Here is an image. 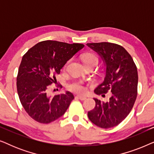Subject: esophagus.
<instances>
[{
	"label": "esophagus",
	"mask_w": 154,
	"mask_h": 154,
	"mask_svg": "<svg viewBox=\"0 0 154 154\" xmlns=\"http://www.w3.org/2000/svg\"><path fill=\"white\" fill-rule=\"evenodd\" d=\"M76 97L78 98V99H79V100H86V97H84V96H81V95H78V96H76Z\"/></svg>",
	"instance_id": "34e87169"
}]
</instances>
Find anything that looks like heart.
<instances>
[{"instance_id": "heart-1", "label": "heart", "mask_w": 154, "mask_h": 154, "mask_svg": "<svg viewBox=\"0 0 154 154\" xmlns=\"http://www.w3.org/2000/svg\"><path fill=\"white\" fill-rule=\"evenodd\" d=\"M82 60L87 66H97L99 63V59L95 54L92 52H87L82 57ZM69 90L77 93L83 94L87 91V88L81 81H76L71 83L69 85Z\"/></svg>"}]
</instances>
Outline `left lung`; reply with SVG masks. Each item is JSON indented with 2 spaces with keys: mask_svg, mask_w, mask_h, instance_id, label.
Returning <instances> with one entry per match:
<instances>
[{
  "mask_svg": "<svg viewBox=\"0 0 154 154\" xmlns=\"http://www.w3.org/2000/svg\"><path fill=\"white\" fill-rule=\"evenodd\" d=\"M87 45L97 52L106 65L104 81L94 92L102 97L111 93L108 102L94 98L95 106L88 111V118L98 127L113 128L128 116L135 102L137 69L132 57L121 45L108 42L87 43Z\"/></svg>",
  "mask_w": 154,
  "mask_h": 154,
  "instance_id": "obj_1",
  "label": "left lung"
}]
</instances>
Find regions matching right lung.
I'll use <instances>...</instances> for the list:
<instances>
[{
    "instance_id": "1",
    "label": "right lung",
    "mask_w": 154,
    "mask_h": 154,
    "mask_svg": "<svg viewBox=\"0 0 154 154\" xmlns=\"http://www.w3.org/2000/svg\"><path fill=\"white\" fill-rule=\"evenodd\" d=\"M83 44L44 41L23 56L17 77L21 104L35 121L50 123L64 114L74 99L71 92L50 96L49 85L57 82L55 75L68 60L83 49Z\"/></svg>"
}]
</instances>
